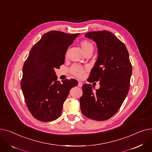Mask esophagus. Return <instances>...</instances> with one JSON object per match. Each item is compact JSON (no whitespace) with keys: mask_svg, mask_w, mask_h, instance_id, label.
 <instances>
[{"mask_svg":"<svg viewBox=\"0 0 152 152\" xmlns=\"http://www.w3.org/2000/svg\"><path fill=\"white\" fill-rule=\"evenodd\" d=\"M82 85H83V83H82V82H78V87H82Z\"/></svg>","mask_w":152,"mask_h":152,"instance_id":"obj_1","label":"esophagus"}]
</instances>
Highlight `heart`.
<instances>
[{"label": "heart", "instance_id": "obj_1", "mask_svg": "<svg viewBox=\"0 0 152 152\" xmlns=\"http://www.w3.org/2000/svg\"><path fill=\"white\" fill-rule=\"evenodd\" d=\"M80 44H81L82 48L85 53L89 50H93V44L90 41H88L87 40H82L81 43H80ZM70 70H71V72H72L74 75L79 78L83 77L85 73L84 69L82 66L77 64L73 65L72 67H71Z\"/></svg>", "mask_w": 152, "mask_h": 152}]
</instances>
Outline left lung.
<instances>
[{
  "label": "left lung",
  "instance_id": "1",
  "mask_svg": "<svg viewBox=\"0 0 152 152\" xmlns=\"http://www.w3.org/2000/svg\"><path fill=\"white\" fill-rule=\"evenodd\" d=\"M85 37L96 42L99 55L87 81L99 82L100 87L94 92L83 84L80 109L85 117L104 121L118 111L128 93L132 65L125 45L112 32H89Z\"/></svg>",
  "mask_w": 152,
  "mask_h": 152
}]
</instances>
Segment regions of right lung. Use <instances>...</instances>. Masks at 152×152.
Instances as JSON below:
<instances>
[{
    "instance_id": "add662e5",
    "label": "right lung",
    "mask_w": 152,
    "mask_h": 152,
    "mask_svg": "<svg viewBox=\"0 0 152 152\" xmlns=\"http://www.w3.org/2000/svg\"><path fill=\"white\" fill-rule=\"evenodd\" d=\"M78 35L58 31L44 34L24 62L21 87L29 112L39 121L59 118L70 90L78 85L73 78L61 83L55 72L64 63L67 50Z\"/></svg>"
}]
</instances>
